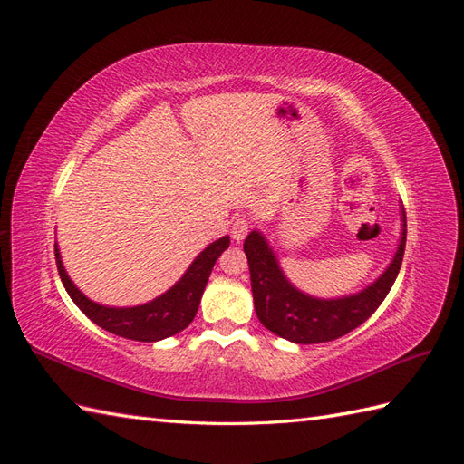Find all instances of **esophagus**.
<instances>
[{
    "label": "esophagus",
    "mask_w": 464,
    "mask_h": 464,
    "mask_svg": "<svg viewBox=\"0 0 464 464\" xmlns=\"http://www.w3.org/2000/svg\"><path fill=\"white\" fill-rule=\"evenodd\" d=\"M251 228V220L247 217H236L232 222V237L236 242H242Z\"/></svg>",
    "instance_id": "1"
}]
</instances>
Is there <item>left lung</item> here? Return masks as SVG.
<instances>
[{"label": "left lung", "mask_w": 464, "mask_h": 464, "mask_svg": "<svg viewBox=\"0 0 464 464\" xmlns=\"http://www.w3.org/2000/svg\"><path fill=\"white\" fill-rule=\"evenodd\" d=\"M397 256L372 286L341 300H317L298 292L288 280L259 232H251L244 251L247 256L251 292L263 327L298 344H317L341 339L360 327L389 294L399 275L406 246V217Z\"/></svg>", "instance_id": "left-lung-1"}]
</instances>
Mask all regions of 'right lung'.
<instances>
[{
    "label": "right lung",
    "instance_id": "add662e5",
    "mask_svg": "<svg viewBox=\"0 0 464 464\" xmlns=\"http://www.w3.org/2000/svg\"><path fill=\"white\" fill-rule=\"evenodd\" d=\"M228 246V236L210 244L191 263L188 273L179 278L178 285L162 294L160 298L137 307H104L91 302L85 294L77 290L72 278L67 276L58 254V246H55V265H58L60 278L69 296H72L79 310L91 321H94L98 327L130 341L157 343L184 331L193 321L195 314L199 310V302L210 271H213L217 259Z\"/></svg>",
    "mask_w": 464,
    "mask_h": 464
}]
</instances>
